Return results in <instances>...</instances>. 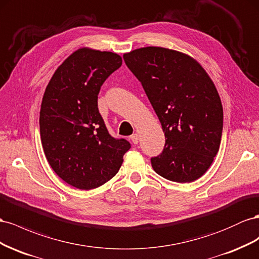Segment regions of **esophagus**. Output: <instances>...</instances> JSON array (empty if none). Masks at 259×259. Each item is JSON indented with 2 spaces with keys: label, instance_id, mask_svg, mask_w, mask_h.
Wrapping results in <instances>:
<instances>
[{
  "label": "esophagus",
  "instance_id": "obj_1",
  "mask_svg": "<svg viewBox=\"0 0 259 259\" xmlns=\"http://www.w3.org/2000/svg\"><path fill=\"white\" fill-rule=\"evenodd\" d=\"M130 139H131V141H132V143H134V144H138L139 143V136L137 134L132 135L130 137Z\"/></svg>",
  "mask_w": 259,
  "mask_h": 259
}]
</instances>
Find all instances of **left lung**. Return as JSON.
<instances>
[{
    "mask_svg": "<svg viewBox=\"0 0 259 259\" xmlns=\"http://www.w3.org/2000/svg\"><path fill=\"white\" fill-rule=\"evenodd\" d=\"M158 116L165 146L151 162L155 172L175 182L203 176L216 156L224 112L215 84L193 58L147 47L123 55Z\"/></svg>",
    "mask_w": 259,
    "mask_h": 259,
    "instance_id": "1",
    "label": "left lung"
}]
</instances>
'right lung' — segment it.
I'll return each mask as SVG.
<instances>
[{
  "label": "right lung",
  "instance_id": "1",
  "mask_svg": "<svg viewBox=\"0 0 259 259\" xmlns=\"http://www.w3.org/2000/svg\"><path fill=\"white\" fill-rule=\"evenodd\" d=\"M121 64L112 52L80 49L57 68L44 92L39 120L44 154L57 176L77 189L112 179L131 147L109 135L98 107L101 87Z\"/></svg>",
  "mask_w": 259,
  "mask_h": 259
}]
</instances>
